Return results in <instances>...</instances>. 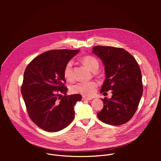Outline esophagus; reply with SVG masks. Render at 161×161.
Masks as SVG:
<instances>
[{"instance_id": "esophagus-1", "label": "esophagus", "mask_w": 161, "mask_h": 161, "mask_svg": "<svg viewBox=\"0 0 161 161\" xmlns=\"http://www.w3.org/2000/svg\"><path fill=\"white\" fill-rule=\"evenodd\" d=\"M91 99H92V98H91V97H85V96H83V97H82V100H83V101L91 100Z\"/></svg>"}]
</instances>
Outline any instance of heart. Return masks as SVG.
I'll list each match as a JSON object with an SVG mask.
<instances>
[{"mask_svg": "<svg viewBox=\"0 0 161 161\" xmlns=\"http://www.w3.org/2000/svg\"><path fill=\"white\" fill-rule=\"evenodd\" d=\"M81 62L92 72L97 71L99 69V62L96 58L91 55H85L81 58ZM73 65L72 60L69 61L64 69V76L67 80L73 78ZM97 88V84L94 81L85 83H78L71 86V91L74 94H80L85 96H91L94 94Z\"/></svg>", "mask_w": 161, "mask_h": 161, "instance_id": "1", "label": "heart"}]
</instances>
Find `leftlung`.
<instances>
[{
    "label": "left lung",
    "instance_id": "1",
    "mask_svg": "<svg viewBox=\"0 0 161 161\" xmlns=\"http://www.w3.org/2000/svg\"><path fill=\"white\" fill-rule=\"evenodd\" d=\"M92 50L104 65L106 78L100 92L112 90L113 94L110 99H101L104 106L97 117L107 124L122 125L132 119L143 95L140 66L123 48L96 46Z\"/></svg>",
    "mask_w": 161,
    "mask_h": 161
}]
</instances>
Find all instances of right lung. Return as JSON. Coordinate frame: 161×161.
<instances>
[{
  "mask_svg": "<svg viewBox=\"0 0 161 161\" xmlns=\"http://www.w3.org/2000/svg\"><path fill=\"white\" fill-rule=\"evenodd\" d=\"M79 52H46L34 58L25 69L21 92L30 119L46 131H59L75 118L74 107L76 102L81 100V95L66 96L64 69ZM60 93L66 96L59 97Z\"/></svg>",
  "mask_w": 161,
  "mask_h": 161,
  "instance_id": "1",
  "label": "right lung"
}]
</instances>
